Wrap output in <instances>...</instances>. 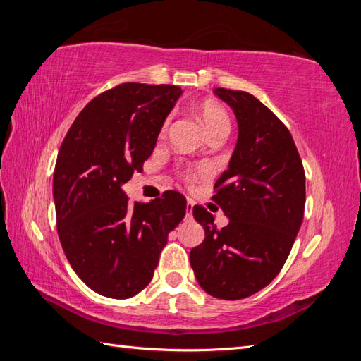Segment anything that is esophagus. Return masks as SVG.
Masks as SVG:
<instances>
[{
	"label": "esophagus",
	"mask_w": 361,
	"mask_h": 361,
	"mask_svg": "<svg viewBox=\"0 0 361 361\" xmlns=\"http://www.w3.org/2000/svg\"><path fill=\"white\" fill-rule=\"evenodd\" d=\"M192 209H194V202L192 200H188V204H186V216L188 218L192 216Z\"/></svg>",
	"instance_id": "esophagus-1"
}]
</instances>
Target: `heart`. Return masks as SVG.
I'll use <instances>...</instances> for the list:
<instances>
[{"instance_id": "obj_1", "label": "heart", "mask_w": 361, "mask_h": 361, "mask_svg": "<svg viewBox=\"0 0 361 361\" xmlns=\"http://www.w3.org/2000/svg\"><path fill=\"white\" fill-rule=\"evenodd\" d=\"M200 119H202L204 126L207 132H209L210 137H215V135H228L229 132V118H228V113L224 111L223 106H219L216 102H212V100H207L202 102L197 108ZM170 121H172V114H169L166 121H164L162 124V129L161 132L166 133L169 130V126H170ZM205 172V169H199L197 172H192V170H186L185 172V178L188 181H192L195 178V175L197 173H202Z\"/></svg>"}]
</instances>
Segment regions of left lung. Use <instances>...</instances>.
Returning a JSON list of instances; mask_svg holds the SVG:
<instances>
[{"instance_id":"8db88e82","label":"left lung","mask_w":361,"mask_h":361,"mask_svg":"<svg viewBox=\"0 0 361 361\" xmlns=\"http://www.w3.org/2000/svg\"><path fill=\"white\" fill-rule=\"evenodd\" d=\"M215 95L239 124L229 167L212 197L229 223L216 229L215 216L195 205L205 239L189 259L204 291L235 301L264 288L283 267L304 218L305 175L290 130L271 109L243 90L218 87Z\"/></svg>"}]
</instances>
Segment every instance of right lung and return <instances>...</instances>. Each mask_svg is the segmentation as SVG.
<instances>
[{
    "instance_id": "obj_1",
    "label": "right lung",
    "mask_w": 361,
    "mask_h": 361,
    "mask_svg": "<svg viewBox=\"0 0 361 361\" xmlns=\"http://www.w3.org/2000/svg\"><path fill=\"white\" fill-rule=\"evenodd\" d=\"M181 94L178 85H116L85 105L59 149V239L73 271L102 296L138 295L154 276L169 232L186 215L176 191L148 204H130L122 191L143 170Z\"/></svg>"
}]
</instances>
